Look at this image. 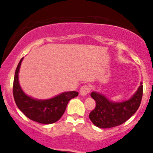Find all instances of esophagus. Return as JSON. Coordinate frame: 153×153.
<instances>
[{"label":"esophagus","instance_id":"1","mask_svg":"<svg viewBox=\"0 0 153 153\" xmlns=\"http://www.w3.org/2000/svg\"><path fill=\"white\" fill-rule=\"evenodd\" d=\"M91 91V88L89 85H84L80 88V94L82 96H85V95L88 94Z\"/></svg>","mask_w":153,"mask_h":153}]
</instances>
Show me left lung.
<instances>
[{
  "mask_svg": "<svg viewBox=\"0 0 153 153\" xmlns=\"http://www.w3.org/2000/svg\"><path fill=\"white\" fill-rule=\"evenodd\" d=\"M143 94V82L140 83V86L132 97L124 102H112L103 95L92 92L91 96L96 105L89 114V118L96 127L103 129L121 125L137 111L141 103Z\"/></svg>",
  "mask_w": 153,
  "mask_h": 153,
  "instance_id": "obj_1",
  "label": "left lung"
}]
</instances>
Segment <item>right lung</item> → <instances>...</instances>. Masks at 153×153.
<instances>
[{
  "label": "right lung",
  "instance_id": "obj_1",
  "mask_svg": "<svg viewBox=\"0 0 153 153\" xmlns=\"http://www.w3.org/2000/svg\"><path fill=\"white\" fill-rule=\"evenodd\" d=\"M21 59L15 72L13 94L18 108L31 120L41 124H52L62 117L69 101L78 96L76 91H69L48 100H36L23 92L19 82V71L22 64Z\"/></svg>",
  "mask_w": 153,
  "mask_h": 153
}]
</instances>
